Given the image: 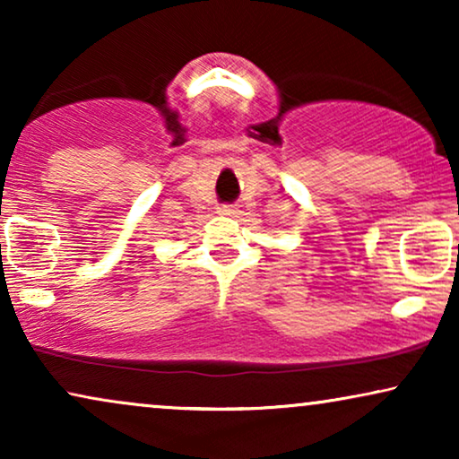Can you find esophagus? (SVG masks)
<instances>
[{"label":"esophagus","mask_w":459,"mask_h":459,"mask_svg":"<svg viewBox=\"0 0 459 459\" xmlns=\"http://www.w3.org/2000/svg\"><path fill=\"white\" fill-rule=\"evenodd\" d=\"M217 212H219V215H234L236 209H234V206H231V204H221V206H219V209H217Z\"/></svg>","instance_id":"esophagus-1"}]
</instances>
